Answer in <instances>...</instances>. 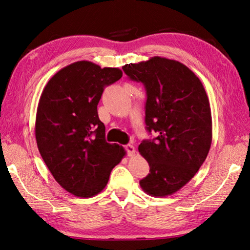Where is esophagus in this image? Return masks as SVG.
Here are the masks:
<instances>
[{"mask_svg":"<svg viewBox=\"0 0 250 250\" xmlns=\"http://www.w3.org/2000/svg\"><path fill=\"white\" fill-rule=\"evenodd\" d=\"M125 149L126 151V153H128V156H134L135 155V148L133 145H125Z\"/></svg>","mask_w":250,"mask_h":250,"instance_id":"34e87169","label":"esophagus"}]
</instances>
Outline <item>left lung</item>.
I'll list each match as a JSON object with an SVG mask.
<instances>
[{"instance_id": "obj_1", "label": "left lung", "mask_w": 250, "mask_h": 250, "mask_svg": "<svg viewBox=\"0 0 250 250\" xmlns=\"http://www.w3.org/2000/svg\"><path fill=\"white\" fill-rule=\"evenodd\" d=\"M122 70L145 86L146 129L157 133L139 146L150 167L140 185L151 196L171 195L194 176L208 155L213 126L205 89L190 68L167 58L152 57Z\"/></svg>"}]
</instances>
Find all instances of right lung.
<instances>
[{"mask_svg": "<svg viewBox=\"0 0 250 250\" xmlns=\"http://www.w3.org/2000/svg\"><path fill=\"white\" fill-rule=\"evenodd\" d=\"M118 67L78 61L61 68L47 83L35 120L37 147L63 189L79 198L102 191L125 150L105 141L98 104L106 86L119 81Z\"/></svg>", "mask_w": 250, "mask_h": 250, "instance_id": "right-lung-1", "label": "right lung"}]
</instances>
